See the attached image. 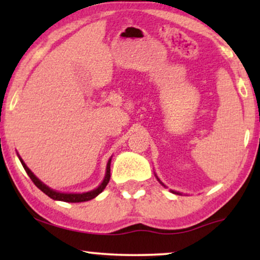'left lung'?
I'll use <instances>...</instances> for the list:
<instances>
[{
	"label": "left lung",
	"instance_id": "obj_1",
	"mask_svg": "<svg viewBox=\"0 0 260 260\" xmlns=\"http://www.w3.org/2000/svg\"><path fill=\"white\" fill-rule=\"evenodd\" d=\"M156 177H157V176H156ZM157 180H158V182L162 184V186H165V184H163V183L161 182V180H159V179H158V177H157ZM165 187H166V186H165ZM172 193H174V194H179V195L181 194V193H179V191H174V190H172Z\"/></svg>",
	"mask_w": 260,
	"mask_h": 260
}]
</instances>
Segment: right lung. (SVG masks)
Returning <instances> with one entry per match:
<instances>
[{
    "label": "right lung",
    "mask_w": 260,
    "mask_h": 260,
    "mask_svg": "<svg viewBox=\"0 0 260 260\" xmlns=\"http://www.w3.org/2000/svg\"><path fill=\"white\" fill-rule=\"evenodd\" d=\"M20 161L22 163L24 170H26V173L28 174V176L30 177V180L33 181L35 186H37L39 189L44 191L46 195H48L49 198L53 199V200H58V201H65V202H84V201H88V200H92V199H94L97 195H99L102 193L103 190L105 189V187L108 186L109 181H110V165H111V158L109 159L108 162V166H106V173H105V177L104 180H103V182L99 184V186L95 188V189L91 190V191H87V193H80V194H72V193H60V191H56V190H53L49 188L48 186H46L45 183H42L40 180L38 179L37 176L34 175L33 173H31V170L28 168L26 166V163L22 161V158L20 157Z\"/></svg>",
    "instance_id": "1"
}]
</instances>
